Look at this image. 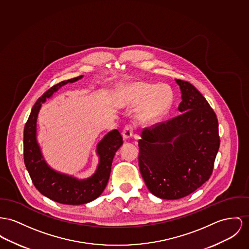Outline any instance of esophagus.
Here are the masks:
<instances>
[{
	"instance_id": "34e87169",
	"label": "esophagus",
	"mask_w": 249,
	"mask_h": 249,
	"mask_svg": "<svg viewBox=\"0 0 249 249\" xmlns=\"http://www.w3.org/2000/svg\"><path fill=\"white\" fill-rule=\"evenodd\" d=\"M122 135H123V138L124 140H128L132 137L133 135V127L130 124H127L124 127L123 131H122Z\"/></svg>"
}]
</instances>
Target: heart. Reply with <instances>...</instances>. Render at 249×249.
<instances>
[{
    "label": "heart",
    "instance_id": "heart-1",
    "mask_svg": "<svg viewBox=\"0 0 249 249\" xmlns=\"http://www.w3.org/2000/svg\"><path fill=\"white\" fill-rule=\"evenodd\" d=\"M173 102V94L164 84L137 81L122 87L116 95L120 107H138L141 124L150 125L165 115Z\"/></svg>",
    "mask_w": 249,
    "mask_h": 249
}]
</instances>
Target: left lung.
Here are the masks:
<instances>
[{
    "label": "left lung",
    "instance_id": "8db88e82",
    "mask_svg": "<svg viewBox=\"0 0 249 249\" xmlns=\"http://www.w3.org/2000/svg\"><path fill=\"white\" fill-rule=\"evenodd\" d=\"M181 92L178 114L139 141V166L150 193L167 200L182 198L206 182L219 150L218 120L192 84L175 79Z\"/></svg>",
    "mask_w": 249,
    "mask_h": 249
}]
</instances>
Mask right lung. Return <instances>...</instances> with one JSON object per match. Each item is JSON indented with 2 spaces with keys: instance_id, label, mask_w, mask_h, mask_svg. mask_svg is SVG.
I'll list each match as a JSON object with an SVG mask.
<instances>
[{
  "instance_id": "1",
  "label": "right lung",
  "mask_w": 249,
  "mask_h": 249,
  "mask_svg": "<svg viewBox=\"0 0 249 249\" xmlns=\"http://www.w3.org/2000/svg\"><path fill=\"white\" fill-rule=\"evenodd\" d=\"M83 76L56 84L39 97L31 109L23 132L24 163L35 187L44 196L66 205H83L99 197L108 182L115 153L123 145V138L117 129L106 134L96 145V170L87 178H77L58 172L45 160L37 141L36 127L41 106L60 88L68 83H74Z\"/></svg>"
}]
</instances>
